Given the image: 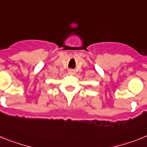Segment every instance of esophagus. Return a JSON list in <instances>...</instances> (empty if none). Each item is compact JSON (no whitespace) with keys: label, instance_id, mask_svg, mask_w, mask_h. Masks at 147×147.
<instances>
[{"label":"esophagus","instance_id":"1","mask_svg":"<svg viewBox=\"0 0 147 147\" xmlns=\"http://www.w3.org/2000/svg\"><path fill=\"white\" fill-rule=\"evenodd\" d=\"M68 74H74L75 71L74 69H69L68 70Z\"/></svg>","mask_w":147,"mask_h":147}]
</instances>
